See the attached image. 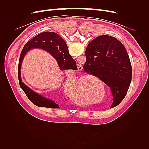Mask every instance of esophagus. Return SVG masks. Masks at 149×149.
<instances>
[{"label":"esophagus","mask_w":149,"mask_h":149,"mask_svg":"<svg viewBox=\"0 0 149 149\" xmlns=\"http://www.w3.org/2000/svg\"><path fill=\"white\" fill-rule=\"evenodd\" d=\"M83 69V66L81 65H78V71H82Z\"/></svg>","instance_id":"obj_1"}]
</instances>
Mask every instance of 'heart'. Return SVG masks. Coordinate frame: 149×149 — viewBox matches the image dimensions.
Segmentation results:
<instances>
[{"label": "heart", "instance_id": "b5f03b06", "mask_svg": "<svg viewBox=\"0 0 149 149\" xmlns=\"http://www.w3.org/2000/svg\"><path fill=\"white\" fill-rule=\"evenodd\" d=\"M87 77L84 78V80L86 81L87 79ZM83 79L84 78L83 77H79L78 79L77 82H76V84L74 85V86L73 87L70 91H69V94L72 97V98L73 99V100H76V101H78L79 100V98L81 97V93H82V94H83L84 96H85L86 97H87L88 98H91L92 95L93 94H93V89L89 88V87H93V83L92 82H89V85L88 86V87L86 88V83H84V85L81 86L83 84Z\"/></svg>", "mask_w": 149, "mask_h": 149}]
</instances>
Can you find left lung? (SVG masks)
I'll use <instances>...</instances> for the list:
<instances>
[{
    "instance_id": "1",
    "label": "left lung",
    "mask_w": 149,
    "mask_h": 149,
    "mask_svg": "<svg viewBox=\"0 0 149 149\" xmlns=\"http://www.w3.org/2000/svg\"><path fill=\"white\" fill-rule=\"evenodd\" d=\"M84 70L97 76L111 89V108L121 102L132 79V66L127 51L119 40L101 35L93 40L86 49Z\"/></svg>"
}]
</instances>
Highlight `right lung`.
Returning <instances> with one entry per match:
<instances>
[{
  "label": "right lung",
  "mask_w": 149,
  "mask_h": 149,
  "mask_svg": "<svg viewBox=\"0 0 149 149\" xmlns=\"http://www.w3.org/2000/svg\"><path fill=\"white\" fill-rule=\"evenodd\" d=\"M40 48L48 52L56 60L61 70H76V63L70 55L65 40L56 33L46 31L35 36L26 43L22 49L19 60L18 76L20 86L23 89L29 100L38 107L48 108H60L56 101L49 100L41 94L35 92L22 82L21 79V66L25 55L31 49Z\"/></svg>",
  "instance_id": "obj_1"
}]
</instances>
